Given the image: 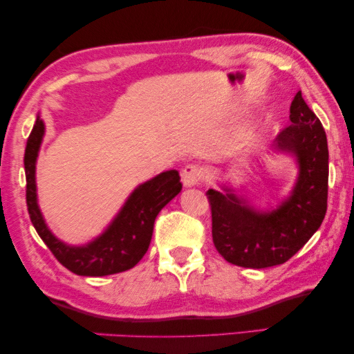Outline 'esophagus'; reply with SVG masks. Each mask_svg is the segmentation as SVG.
<instances>
[{"instance_id": "34e87169", "label": "esophagus", "mask_w": 354, "mask_h": 354, "mask_svg": "<svg viewBox=\"0 0 354 354\" xmlns=\"http://www.w3.org/2000/svg\"><path fill=\"white\" fill-rule=\"evenodd\" d=\"M205 176V171L199 165H188L182 169V182L185 187H194Z\"/></svg>"}]
</instances>
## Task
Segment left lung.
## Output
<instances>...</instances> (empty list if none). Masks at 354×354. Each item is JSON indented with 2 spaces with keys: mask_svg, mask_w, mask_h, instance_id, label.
Segmentation results:
<instances>
[{
  "mask_svg": "<svg viewBox=\"0 0 354 354\" xmlns=\"http://www.w3.org/2000/svg\"><path fill=\"white\" fill-rule=\"evenodd\" d=\"M275 149L297 156V183L280 209L258 214L236 194L209 189L212 239L227 263L264 269L286 263L322 226L328 209L329 151L322 122L297 91Z\"/></svg>",
  "mask_w": 354,
  "mask_h": 354,
  "instance_id": "1",
  "label": "left lung"
}]
</instances>
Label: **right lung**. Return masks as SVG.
<instances>
[{
    "label": "right lung",
    "instance_id": "add662e5",
    "mask_svg": "<svg viewBox=\"0 0 354 354\" xmlns=\"http://www.w3.org/2000/svg\"><path fill=\"white\" fill-rule=\"evenodd\" d=\"M44 123L37 118L25 149L26 207L32 226L53 257L68 270L85 277H102L134 268L149 250L153 223L160 210L180 193L182 182L177 171L162 172L140 185L124 204L109 230L86 247H68L47 230L36 203L35 166Z\"/></svg>",
    "mask_w": 354,
    "mask_h": 354
}]
</instances>
